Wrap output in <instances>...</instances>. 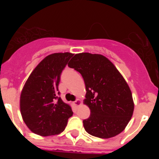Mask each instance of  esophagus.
Masks as SVG:
<instances>
[{"mask_svg":"<svg viewBox=\"0 0 159 159\" xmlns=\"http://www.w3.org/2000/svg\"><path fill=\"white\" fill-rule=\"evenodd\" d=\"M81 104V100L80 99H76V100L74 102V105H75V107H78L80 106V105Z\"/></svg>","mask_w":159,"mask_h":159,"instance_id":"obj_1","label":"esophagus"}]
</instances>
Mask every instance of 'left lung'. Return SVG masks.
Listing matches in <instances>:
<instances>
[{
    "instance_id": "8db88e82",
    "label": "left lung",
    "mask_w": 159,
    "mask_h": 159,
    "mask_svg": "<svg viewBox=\"0 0 159 159\" xmlns=\"http://www.w3.org/2000/svg\"><path fill=\"white\" fill-rule=\"evenodd\" d=\"M68 66L84 78L87 93L84 103L91 110L83 121L91 135L109 139L121 133L134 111L128 84L110 60L99 54H75Z\"/></svg>"
}]
</instances>
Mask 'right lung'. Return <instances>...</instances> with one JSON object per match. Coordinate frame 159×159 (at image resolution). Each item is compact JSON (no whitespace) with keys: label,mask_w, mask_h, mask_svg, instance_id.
Here are the masks:
<instances>
[{"label":"right lung","mask_w":159,"mask_h":159,"mask_svg":"<svg viewBox=\"0 0 159 159\" xmlns=\"http://www.w3.org/2000/svg\"><path fill=\"white\" fill-rule=\"evenodd\" d=\"M73 54L53 53L42 60L28 78L20 99L24 122L41 136L64 131L73 115L71 107L61 99L58 86L60 75Z\"/></svg>","instance_id":"add662e5"}]
</instances>
